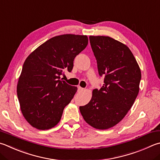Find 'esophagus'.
Here are the masks:
<instances>
[{
	"instance_id": "1",
	"label": "esophagus",
	"mask_w": 160,
	"mask_h": 160,
	"mask_svg": "<svg viewBox=\"0 0 160 160\" xmlns=\"http://www.w3.org/2000/svg\"><path fill=\"white\" fill-rule=\"evenodd\" d=\"M83 90H84V88H80V86H79V87H78V92H82Z\"/></svg>"
}]
</instances>
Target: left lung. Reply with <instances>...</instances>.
<instances>
[{
    "mask_svg": "<svg viewBox=\"0 0 160 160\" xmlns=\"http://www.w3.org/2000/svg\"><path fill=\"white\" fill-rule=\"evenodd\" d=\"M89 42L98 74L104 80L80 110L89 125L107 129L120 122L133 106L139 91L141 70L132 52L122 42L108 36H89Z\"/></svg>",
    "mask_w": 160,
    "mask_h": 160,
    "instance_id": "left-lung-1",
    "label": "left lung"
}]
</instances>
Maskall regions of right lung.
Instances as JSON below:
<instances>
[{
	"label": "right lung",
	"mask_w": 160,
	"mask_h": 160,
	"mask_svg": "<svg viewBox=\"0 0 160 160\" xmlns=\"http://www.w3.org/2000/svg\"><path fill=\"white\" fill-rule=\"evenodd\" d=\"M88 44L87 36L62 35L47 40L27 58L17 92L22 114L31 126L45 130L59 123L78 89L60 77L65 70L71 72L75 57Z\"/></svg>",
	"instance_id": "add662e5"
}]
</instances>
